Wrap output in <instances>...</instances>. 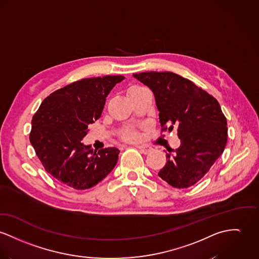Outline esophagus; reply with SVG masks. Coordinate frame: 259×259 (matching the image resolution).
<instances>
[{"label":"esophagus","instance_id":"1","mask_svg":"<svg viewBox=\"0 0 259 259\" xmlns=\"http://www.w3.org/2000/svg\"><path fill=\"white\" fill-rule=\"evenodd\" d=\"M137 148L139 149L141 153H143L145 155L150 154L152 152V150H153L151 147H148V146H137Z\"/></svg>","mask_w":259,"mask_h":259}]
</instances>
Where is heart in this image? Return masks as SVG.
Listing matches in <instances>:
<instances>
[{
	"mask_svg": "<svg viewBox=\"0 0 259 259\" xmlns=\"http://www.w3.org/2000/svg\"><path fill=\"white\" fill-rule=\"evenodd\" d=\"M138 88H140V87H133V88L130 89V91L136 90ZM122 136H123V139H125L126 141H136V140L139 139L140 137L139 133L136 130H133V129L125 131Z\"/></svg>",
	"mask_w": 259,
	"mask_h": 259,
	"instance_id": "1",
	"label": "heart"
}]
</instances>
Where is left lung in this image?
<instances>
[{"label": "left lung", "instance_id": "left-lung-1", "mask_svg": "<svg viewBox=\"0 0 259 259\" xmlns=\"http://www.w3.org/2000/svg\"><path fill=\"white\" fill-rule=\"evenodd\" d=\"M133 76L154 93L161 132L178 127L180 146L166 153L159 178L176 188L194 185L219 159L227 144V119L218 100L171 72Z\"/></svg>", "mask_w": 259, "mask_h": 259}]
</instances>
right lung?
Here are the masks:
<instances>
[{
	"label": "right lung",
	"instance_id": "1",
	"mask_svg": "<svg viewBox=\"0 0 259 259\" xmlns=\"http://www.w3.org/2000/svg\"><path fill=\"white\" fill-rule=\"evenodd\" d=\"M123 80L104 76L74 81L49 95L33 115L29 141L45 170L64 186L89 189L116 165L118 149L97 152L81 140L100 118L110 91Z\"/></svg>",
	"mask_w": 259,
	"mask_h": 259
}]
</instances>
